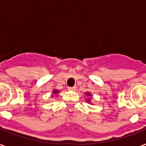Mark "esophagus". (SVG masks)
I'll return each instance as SVG.
<instances>
[{"label": "esophagus", "instance_id": "obj_1", "mask_svg": "<svg viewBox=\"0 0 146 146\" xmlns=\"http://www.w3.org/2000/svg\"><path fill=\"white\" fill-rule=\"evenodd\" d=\"M68 90H70V91H75L76 87H68Z\"/></svg>", "mask_w": 146, "mask_h": 146}]
</instances>
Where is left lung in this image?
<instances>
[{"label":"left lung","instance_id":"8db88e82","mask_svg":"<svg viewBox=\"0 0 146 146\" xmlns=\"http://www.w3.org/2000/svg\"><path fill=\"white\" fill-rule=\"evenodd\" d=\"M86 95H87V96H91V94L89 93V92H86ZM87 102H90V99L88 100V101H87Z\"/></svg>","mask_w":146,"mask_h":146}]
</instances>
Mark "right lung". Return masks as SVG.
Listing matches in <instances>:
<instances>
[{
	"label": "right lung",
	"instance_id": "right-lung-1",
	"mask_svg": "<svg viewBox=\"0 0 146 146\" xmlns=\"http://www.w3.org/2000/svg\"><path fill=\"white\" fill-rule=\"evenodd\" d=\"M58 92H59V91H58V90H56V89H54V90L53 91V94H57L58 93Z\"/></svg>",
	"mask_w": 146,
	"mask_h": 146
}]
</instances>
